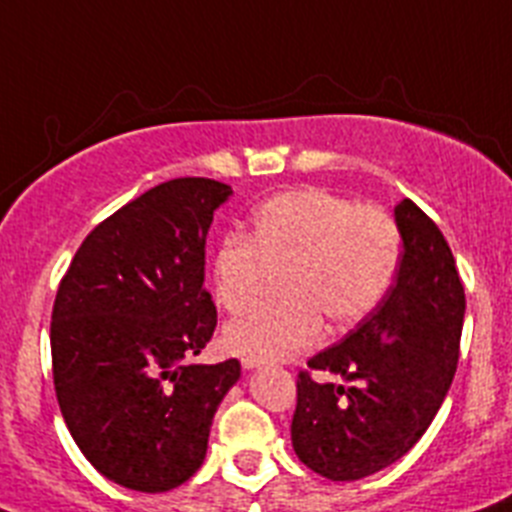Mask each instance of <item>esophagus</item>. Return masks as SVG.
Masks as SVG:
<instances>
[{
    "label": "esophagus",
    "mask_w": 512,
    "mask_h": 512,
    "mask_svg": "<svg viewBox=\"0 0 512 512\" xmlns=\"http://www.w3.org/2000/svg\"><path fill=\"white\" fill-rule=\"evenodd\" d=\"M260 365V359H252V357H242V367L245 370H255V367Z\"/></svg>",
    "instance_id": "obj_1"
}]
</instances>
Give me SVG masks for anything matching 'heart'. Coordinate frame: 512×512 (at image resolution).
<instances>
[{
	"mask_svg": "<svg viewBox=\"0 0 512 512\" xmlns=\"http://www.w3.org/2000/svg\"><path fill=\"white\" fill-rule=\"evenodd\" d=\"M288 296L234 319L224 342L234 354L273 362L311 347L324 317L349 326L388 296L400 267V229L375 204L326 188H298L260 204L252 237L224 234L214 255L216 298L227 311L255 306L285 270Z\"/></svg>",
	"mask_w": 512,
	"mask_h": 512,
	"instance_id": "1",
	"label": "heart"
}]
</instances>
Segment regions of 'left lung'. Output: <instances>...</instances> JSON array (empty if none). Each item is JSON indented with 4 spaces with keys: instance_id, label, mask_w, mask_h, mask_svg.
Masks as SVG:
<instances>
[{
    "instance_id": "8db88e82",
    "label": "left lung",
    "mask_w": 512,
    "mask_h": 512,
    "mask_svg": "<svg viewBox=\"0 0 512 512\" xmlns=\"http://www.w3.org/2000/svg\"><path fill=\"white\" fill-rule=\"evenodd\" d=\"M403 255L395 285L342 342L298 372L290 439L298 459L334 482L370 477L426 434L459 362L464 285L444 234L403 199L395 206ZM339 374L352 386L313 381Z\"/></svg>"
}]
</instances>
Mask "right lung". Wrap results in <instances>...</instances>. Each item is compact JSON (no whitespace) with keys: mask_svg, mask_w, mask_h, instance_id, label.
<instances>
[{"mask_svg":"<svg viewBox=\"0 0 512 512\" xmlns=\"http://www.w3.org/2000/svg\"><path fill=\"white\" fill-rule=\"evenodd\" d=\"M232 196L173 178L114 211L81 242L50 321L53 382L78 449L107 480L168 492L199 472L239 362L191 365L216 329L206 234Z\"/></svg>","mask_w":512,"mask_h":512,"instance_id":"right-lung-1","label":"right lung"}]
</instances>
